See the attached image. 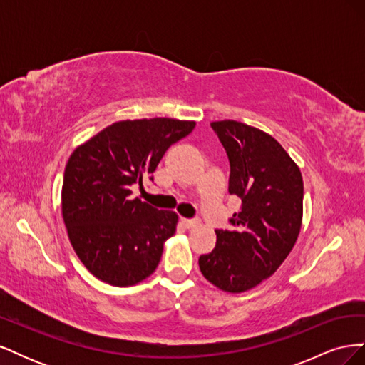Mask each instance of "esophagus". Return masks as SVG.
Returning <instances> with one entry per match:
<instances>
[{"label":"esophagus","instance_id":"obj_1","mask_svg":"<svg viewBox=\"0 0 365 365\" xmlns=\"http://www.w3.org/2000/svg\"><path fill=\"white\" fill-rule=\"evenodd\" d=\"M181 224L185 227V228H193L196 227L197 224H200V220L197 219H187V217H181Z\"/></svg>","mask_w":365,"mask_h":365}]
</instances>
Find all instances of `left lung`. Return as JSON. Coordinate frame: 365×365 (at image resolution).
I'll return each mask as SVG.
<instances>
[{
	"label": "left lung",
	"instance_id": "obj_1",
	"mask_svg": "<svg viewBox=\"0 0 365 365\" xmlns=\"http://www.w3.org/2000/svg\"><path fill=\"white\" fill-rule=\"evenodd\" d=\"M212 129L230 161V195L240 212L216 230V247L200 257L204 277L227 292H244L272 275L288 257L302 228L303 178L277 140L235 120Z\"/></svg>",
	"mask_w": 365,
	"mask_h": 365
}]
</instances>
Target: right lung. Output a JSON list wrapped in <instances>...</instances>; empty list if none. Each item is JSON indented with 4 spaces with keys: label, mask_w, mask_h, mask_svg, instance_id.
Segmentation results:
<instances>
[{
    "label": "right lung",
    "mask_w": 365,
    "mask_h": 365,
    "mask_svg": "<svg viewBox=\"0 0 365 365\" xmlns=\"http://www.w3.org/2000/svg\"><path fill=\"white\" fill-rule=\"evenodd\" d=\"M193 128L195 121L175 118L117 121L71 153L62 216L77 257L97 279L132 286L157 269L178 216L132 200L130 187L153 181L165 150Z\"/></svg>",
    "instance_id": "right-lung-1"
}]
</instances>
